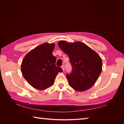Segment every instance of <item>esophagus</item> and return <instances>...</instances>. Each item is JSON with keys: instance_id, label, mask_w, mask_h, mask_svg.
Masks as SVG:
<instances>
[{"instance_id": "obj_1", "label": "esophagus", "mask_w": 124, "mask_h": 124, "mask_svg": "<svg viewBox=\"0 0 124 124\" xmlns=\"http://www.w3.org/2000/svg\"><path fill=\"white\" fill-rule=\"evenodd\" d=\"M61 68H62V69H63V70H64V65H62V66H61Z\"/></svg>"}]
</instances>
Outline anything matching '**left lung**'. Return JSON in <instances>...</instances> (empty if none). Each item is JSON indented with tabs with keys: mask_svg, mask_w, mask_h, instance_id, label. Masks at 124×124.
<instances>
[{
	"mask_svg": "<svg viewBox=\"0 0 124 124\" xmlns=\"http://www.w3.org/2000/svg\"><path fill=\"white\" fill-rule=\"evenodd\" d=\"M58 45L68 55L72 65L71 72L66 75L70 86L80 92L90 88L101 73L102 62L101 57L82 42L68 43L60 41Z\"/></svg>",
	"mask_w": 124,
	"mask_h": 124,
	"instance_id": "1",
	"label": "left lung"
}]
</instances>
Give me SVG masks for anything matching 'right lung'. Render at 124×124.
<instances>
[{
  "instance_id": "1",
  "label": "right lung",
  "mask_w": 124,
  "mask_h": 124,
  "mask_svg": "<svg viewBox=\"0 0 124 124\" xmlns=\"http://www.w3.org/2000/svg\"><path fill=\"white\" fill-rule=\"evenodd\" d=\"M54 44L45 43L37 46L26 55L21 64L23 77L33 87L44 90L53 85L58 72H62L56 67V58L52 52Z\"/></svg>"
}]
</instances>
